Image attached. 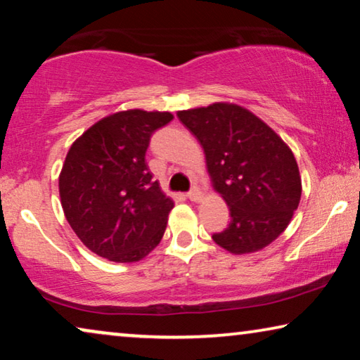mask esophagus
<instances>
[{"label":"esophagus","instance_id":"obj_1","mask_svg":"<svg viewBox=\"0 0 360 360\" xmlns=\"http://www.w3.org/2000/svg\"><path fill=\"white\" fill-rule=\"evenodd\" d=\"M188 200L190 201H200L201 200V193H200V190L196 188V186H193V188H191L190 191H188Z\"/></svg>","mask_w":360,"mask_h":360}]
</instances>
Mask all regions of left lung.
I'll list each match as a JSON object with an SVG mask.
<instances>
[{"instance_id":"left-lung-1","label":"left lung","mask_w":360,"mask_h":360,"mask_svg":"<svg viewBox=\"0 0 360 360\" xmlns=\"http://www.w3.org/2000/svg\"><path fill=\"white\" fill-rule=\"evenodd\" d=\"M205 150L214 191L229 206L228 228L213 240L231 254L267 248L287 229L302 198V179L290 147L245 108L213 103L176 112Z\"/></svg>"}]
</instances>
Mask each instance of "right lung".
<instances>
[{"label": "right lung", "instance_id": "obj_1", "mask_svg": "<svg viewBox=\"0 0 360 360\" xmlns=\"http://www.w3.org/2000/svg\"><path fill=\"white\" fill-rule=\"evenodd\" d=\"M169 111L127 110L103 117L73 142L58 176L70 228L111 262L144 259L160 243L174 201L152 180L146 150Z\"/></svg>", "mask_w": 360, "mask_h": 360}]
</instances>
